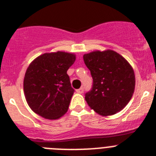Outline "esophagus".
I'll return each mask as SVG.
<instances>
[{
	"label": "esophagus",
	"mask_w": 156,
	"mask_h": 156,
	"mask_svg": "<svg viewBox=\"0 0 156 156\" xmlns=\"http://www.w3.org/2000/svg\"><path fill=\"white\" fill-rule=\"evenodd\" d=\"M83 91H84V89L82 88V87H81L80 89H78V90H76V92L78 94H82L83 93Z\"/></svg>",
	"instance_id": "obj_1"
}]
</instances>
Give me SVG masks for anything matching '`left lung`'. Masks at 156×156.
Listing matches in <instances>:
<instances>
[{"instance_id": "1", "label": "left lung", "mask_w": 156, "mask_h": 156, "mask_svg": "<svg viewBox=\"0 0 156 156\" xmlns=\"http://www.w3.org/2000/svg\"><path fill=\"white\" fill-rule=\"evenodd\" d=\"M83 60L93 78L92 89L85 94L89 107L102 116L122 111L135 90V77L131 66L111 49L86 54Z\"/></svg>"}]
</instances>
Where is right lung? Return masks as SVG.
I'll list each match as a JSON object with an SVG mask.
<instances>
[{"mask_svg": "<svg viewBox=\"0 0 156 156\" xmlns=\"http://www.w3.org/2000/svg\"><path fill=\"white\" fill-rule=\"evenodd\" d=\"M75 59V54L58 51L41 54L30 63L23 87L34 112L47 119H58L66 113L74 92L67 70Z\"/></svg>", "mask_w": 156, "mask_h": 156, "instance_id": "1", "label": "right lung"}]
</instances>
